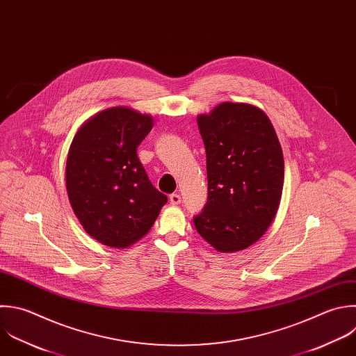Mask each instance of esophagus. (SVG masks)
I'll list each match as a JSON object with an SVG mask.
<instances>
[{
  "label": "esophagus",
  "instance_id": "esophagus-1",
  "mask_svg": "<svg viewBox=\"0 0 356 356\" xmlns=\"http://www.w3.org/2000/svg\"><path fill=\"white\" fill-rule=\"evenodd\" d=\"M170 202H171V204H179V203L182 202L181 195H179V193H172V195H170Z\"/></svg>",
  "mask_w": 356,
  "mask_h": 356
}]
</instances>
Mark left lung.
I'll list each match as a JSON object with an SVG mask.
<instances>
[{
	"label": "left lung",
	"instance_id": "obj_1",
	"mask_svg": "<svg viewBox=\"0 0 356 356\" xmlns=\"http://www.w3.org/2000/svg\"><path fill=\"white\" fill-rule=\"evenodd\" d=\"M206 147L207 203L196 231L218 252L253 245L277 214L284 157L268 117L245 103H221L197 115Z\"/></svg>",
	"mask_w": 356,
	"mask_h": 356
}]
</instances>
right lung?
<instances>
[{"mask_svg":"<svg viewBox=\"0 0 356 356\" xmlns=\"http://www.w3.org/2000/svg\"><path fill=\"white\" fill-rule=\"evenodd\" d=\"M153 118L128 107L104 110L76 132L67 159V192L85 231L128 248L153 227L167 196L150 182L136 149Z\"/></svg>","mask_w":356,"mask_h":356,"instance_id":"add662e5","label":"right lung"}]
</instances>
